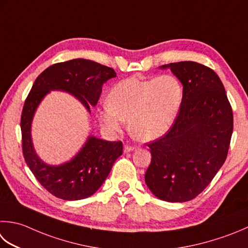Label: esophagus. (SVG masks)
Listing matches in <instances>:
<instances>
[{
  "label": "esophagus",
  "instance_id": "34e87169",
  "mask_svg": "<svg viewBox=\"0 0 248 248\" xmlns=\"http://www.w3.org/2000/svg\"><path fill=\"white\" fill-rule=\"evenodd\" d=\"M133 150H135V147L129 146V145H124V153H131V152H133Z\"/></svg>",
  "mask_w": 248,
  "mask_h": 248
}]
</instances>
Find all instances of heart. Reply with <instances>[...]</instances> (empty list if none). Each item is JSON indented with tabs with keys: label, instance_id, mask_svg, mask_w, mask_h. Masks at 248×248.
Instances as JSON below:
<instances>
[{
	"label": "heart",
	"instance_id": "heart-1",
	"mask_svg": "<svg viewBox=\"0 0 248 248\" xmlns=\"http://www.w3.org/2000/svg\"><path fill=\"white\" fill-rule=\"evenodd\" d=\"M108 103L98 109V118L106 132L118 133L128 120L131 134L150 142L172 128L182 108L184 88L172 74L152 78L132 76L115 84Z\"/></svg>",
	"mask_w": 248,
	"mask_h": 248
}]
</instances>
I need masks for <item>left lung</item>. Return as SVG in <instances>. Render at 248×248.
Masks as SVG:
<instances>
[{
    "mask_svg": "<svg viewBox=\"0 0 248 248\" xmlns=\"http://www.w3.org/2000/svg\"><path fill=\"white\" fill-rule=\"evenodd\" d=\"M160 69H170L181 80L184 99L173 127L148 144L152 162L145 183L160 200L186 202L200 195L225 163L233 114L224 85L210 67L182 61Z\"/></svg>",
    "mask_w": 248,
    "mask_h": 248,
    "instance_id": "1",
    "label": "left lung"
}]
</instances>
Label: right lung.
I'll return each instance as SVG.
<instances>
[{"instance_id":"1","label":"right lung","mask_w":248,"mask_h":248,"mask_svg":"<svg viewBox=\"0 0 248 248\" xmlns=\"http://www.w3.org/2000/svg\"><path fill=\"white\" fill-rule=\"evenodd\" d=\"M113 77H116L113 69L91 60L56 63L38 75L24 102L20 123L24 160L41 185L62 200H81L93 195L108 176L114 162L123 155V143L90 135L70 161L50 166L37 156L33 146L31 125L34 114L52 90L75 96L90 113L91 106L98 103L102 86Z\"/></svg>"}]
</instances>
